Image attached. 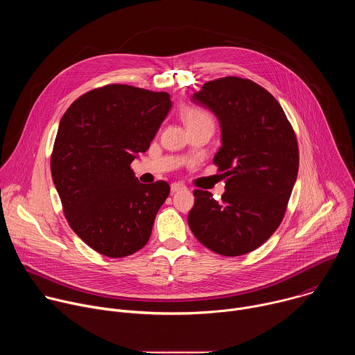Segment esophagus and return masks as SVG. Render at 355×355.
I'll return each instance as SVG.
<instances>
[{
	"label": "esophagus",
	"instance_id": "34e87169",
	"mask_svg": "<svg viewBox=\"0 0 355 355\" xmlns=\"http://www.w3.org/2000/svg\"><path fill=\"white\" fill-rule=\"evenodd\" d=\"M184 189H187V187L184 185V184H181V182H174V184H171V192L174 193V192H178V191H184Z\"/></svg>",
	"mask_w": 355,
	"mask_h": 355
}]
</instances>
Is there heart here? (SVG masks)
I'll list each match as a JSON object with an SVG mask.
<instances>
[{"label":"heart","mask_w":355,"mask_h":355,"mask_svg":"<svg viewBox=\"0 0 355 355\" xmlns=\"http://www.w3.org/2000/svg\"><path fill=\"white\" fill-rule=\"evenodd\" d=\"M181 116H182V121L185 122V125L188 128L189 126H196V125H200V123H214L211 115L207 111L200 110V108L188 107L181 112Z\"/></svg>","instance_id":"b5f03b06"}]
</instances>
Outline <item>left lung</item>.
Wrapping results in <instances>:
<instances>
[{
  "label": "left lung",
  "instance_id": "left-lung-1",
  "mask_svg": "<svg viewBox=\"0 0 355 355\" xmlns=\"http://www.w3.org/2000/svg\"><path fill=\"white\" fill-rule=\"evenodd\" d=\"M192 101L219 119L222 147L214 164L226 178V191L218 202L211 192L195 189L188 225L218 254H247L284 219L299 168L293 128L278 101L247 78L208 81Z\"/></svg>",
  "mask_w": 355,
  "mask_h": 355
}]
</instances>
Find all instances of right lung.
Instances as JSON below:
<instances>
[{
  "mask_svg": "<svg viewBox=\"0 0 355 355\" xmlns=\"http://www.w3.org/2000/svg\"><path fill=\"white\" fill-rule=\"evenodd\" d=\"M171 107L167 92L110 84L77 98L60 121L53 182L70 227L99 254L126 257L150 239L170 185L139 182L130 164Z\"/></svg>",
  "mask_w": 355,
  "mask_h": 355,
  "instance_id": "obj_1",
  "label": "right lung"
}]
</instances>
